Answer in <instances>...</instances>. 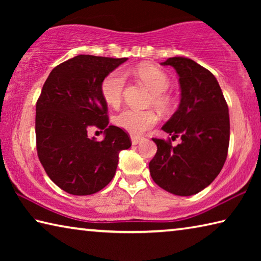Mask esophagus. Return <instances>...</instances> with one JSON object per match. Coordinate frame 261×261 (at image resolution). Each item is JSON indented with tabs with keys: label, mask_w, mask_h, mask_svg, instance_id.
<instances>
[{
	"label": "esophagus",
	"mask_w": 261,
	"mask_h": 261,
	"mask_svg": "<svg viewBox=\"0 0 261 261\" xmlns=\"http://www.w3.org/2000/svg\"><path fill=\"white\" fill-rule=\"evenodd\" d=\"M141 140H143V138H140V137L131 136V143H132V145H138Z\"/></svg>",
	"instance_id": "1"
}]
</instances>
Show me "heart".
I'll use <instances>...</instances> for the list:
<instances>
[{"instance_id":"obj_1","label":"heart","mask_w":261,"mask_h":261,"mask_svg":"<svg viewBox=\"0 0 261 261\" xmlns=\"http://www.w3.org/2000/svg\"><path fill=\"white\" fill-rule=\"evenodd\" d=\"M136 76L152 91L151 103L161 110L168 112L171 107V98L166 93L170 85L167 74L153 65L144 64L137 68ZM126 78L121 70L108 73L101 83V95L105 102L113 108H117L123 100ZM158 115L153 110L124 109L115 116V124L132 136H141L156 124Z\"/></svg>"}]
</instances>
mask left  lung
Returning <instances> with one entry per match:
<instances>
[{
  "label": "left lung",
  "mask_w": 261,
  "mask_h": 261,
  "mask_svg": "<svg viewBox=\"0 0 261 261\" xmlns=\"http://www.w3.org/2000/svg\"><path fill=\"white\" fill-rule=\"evenodd\" d=\"M179 77L180 102L162 130L171 141L153 138L158 151L149 162L154 182L176 196H192L213 182L226 162L230 122L228 105L214 74L188 57L162 62Z\"/></svg>",
  "instance_id": "left-lung-1"
}]
</instances>
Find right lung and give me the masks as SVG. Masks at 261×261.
I'll return each mask as SVG.
<instances>
[{
  "label": "right lung",
  "instance_id": "1",
  "mask_svg": "<svg viewBox=\"0 0 261 261\" xmlns=\"http://www.w3.org/2000/svg\"><path fill=\"white\" fill-rule=\"evenodd\" d=\"M127 59L78 55L51 70L35 109L37 151L43 169L57 187L88 196L113 179L118 154L131 146L121 127L108 125V107L101 83ZM91 127L105 139H88Z\"/></svg>",
  "mask_w": 261,
  "mask_h": 261
}]
</instances>
